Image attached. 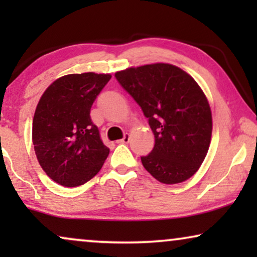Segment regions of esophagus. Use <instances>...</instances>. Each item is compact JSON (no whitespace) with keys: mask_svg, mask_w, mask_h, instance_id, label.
Segmentation results:
<instances>
[{"mask_svg":"<svg viewBox=\"0 0 257 257\" xmlns=\"http://www.w3.org/2000/svg\"><path fill=\"white\" fill-rule=\"evenodd\" d=\"M128 142H130V135H128V133H125L124 137H122L120 140H118V143H120V144H127Z\"/></svg>","mask_w":257,"mask_h":257,"instance_id":"obj_1","label":"esophagus"}]
</instances>
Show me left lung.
Listing matches in <instances>:
<instances>
[{
	"instance_id": "left-lung-1",
	"label": "left lung",
	"mask_w": 257,
	"mask_h": 257,
	"mask_svg": "<svg viewBox=\"0 0 257 257\" xmlns=\"http://www.w3.org/2000/svg\"><path fill=\"white\" fill-rule=\"evenodd\" d=\"M114 76L142 107L156 138L151 153L142 157L145 170L167 185L194 175L212 137V112L198 83L165 63L130 68Z\"/></svg>"
}]
</instances>
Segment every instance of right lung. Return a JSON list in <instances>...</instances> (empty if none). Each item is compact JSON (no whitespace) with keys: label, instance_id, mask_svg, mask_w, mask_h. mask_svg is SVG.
Masks as SVG:
<instances>
[{"label":"right lung","instance_id":"right-lung-1","mask_svg":"<svg viewBox=\"0 0 257 257\" xmlns=\"http://www.w3.org/2000/svg\"><path fill=\"white\" fill-rule=\"evenodd\" d=\"M111 75L73 73L55 80L38 101L33 143L41 167L57 184L76 187L100 171L110 150L90 117Z\"/></svg>","mask_w":257,"mask_h":257}]
</instances>
